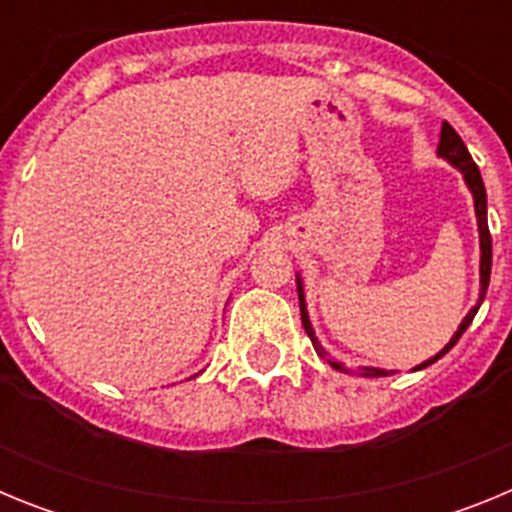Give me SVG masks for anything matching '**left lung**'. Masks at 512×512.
Wrapping results in <instances>:
<instances>
[{"label":"left lung","instance_id":"obj_1","mask_svg":"<svg viewBox=\"0 0 512 512\" xmlns=\"http://www.w3.org/2000/svg\"><path fill=\"white\" fill-rule=\"evenodd\" d=\"M438 156H443L449 164H454L456 169L464 174V182L469 184V189H472L474 194V212H477V225H479V248H482V261H479V300H485L487 295V287H490V271H492V238H490V228H487V194H485V184H482V176H479V169L477 164L472 161V156H469L467 146H464V140L459 138V133H456L454 128H451L449 122H443L441 128V143H438ZM297 295H300V315H302V325H305L307 336H310L312 346H315V351H318L320 356H328L323 351V346L318 343V338H315V330H312L310 325V318H307V307H305V292H302V282L297 279ZM479 305L472 307V310L467 312V318L461 320L459 330L454 333V338H451L446 346L438 351L433 359L423 361V364L418 366V369H425V366H431L433 361L441 359L443 354H449L451 348L456 346V341L461 338V333L469 328V323L474 320V315H477ZM333 364V369H338V372H346L343 369V364H338V361H330ZM387 374H395V372H387V369H374V366H359V377H387Z\"/></svg>","mask_w":512,"mask_h":512}]
</instances>
